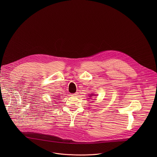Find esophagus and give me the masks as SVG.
I'll use <instances>...</instances> for the list:
<instances>
[{
	"mask_svg": "<svg viewBox=\"0 0 157 157\" xmlns=\"http://www.w3.org/2000/svg\"><path fill=\"white\" fill-rule=\"evenodd\" d=\"M77 95V93H75V94H72L71 95L73 96V97H76Z\"/></svg>",
	"mask_w": 157,
	"mask_h": 157,
	"instance_id": "obj_1",
	"label": "esophagus"
}]
</instances>
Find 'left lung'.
<instances>
[{
    "mask_svg": "<svg viewBox=\"0 0 157 157\" xmlns=\"http://www.w3.org/2000/svg\"><path fill=\"white\" fill-rule=\"evenodd\" d=\"M90 96H92V95H90Z\"/></svg>",
    "mask_w": 157,
    "mask_h": 157,
    "instance_id": "8db88e82",
    "label": "left lung"
}]
</instances>
